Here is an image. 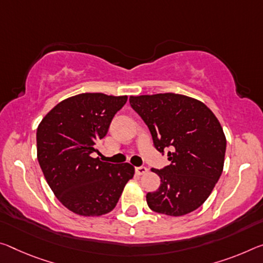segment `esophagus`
Instances as JSON below:
<instances>
[{
	"instance_id": "obj_1",
	"label": "esophagus",
	"mask_w": 263,
	"mask_h": 263,
	"mask_svg": "<svg viewBox=\"0 0 263 263\" xmlns=\"http://www.w3.org/2000/svg\"><path fill=\"white\" fill-rule=\"evenodd\" d=\"M147 168L145 167V166H139V167H136V173L138 174V176H143V174L147 173Z\"/></svg>"
}]
</instances>
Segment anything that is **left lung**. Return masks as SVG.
Instances as JSON below:
<instances>
[{
  "mask_svg": "<svg viewBox=\"0 0 263 263\" xmlns=\"http://www.w3.org/2000/svg\"><path fill=\"white\" fill-rule=\"evenodd\" d=\"M132 109L151 132L154 147L167 151L171 164L151 171L160 186L146 195L157 213L181 216L202 205L223 170L226 137L202 102L178 93L131 96Z\"/></svg>",
  "mask_w": 263,
  "mask_h": 263,
  "instance_id": "obj_1",
  "label": "left lung"
}]
</instances>
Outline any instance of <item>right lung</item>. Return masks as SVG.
I'll use <instances>...</instances> for the list:
<instances>
[{
	"label": "right lung",
	"mask_w": 263,
	"mask_h": 263,
	"mask_svg": "<svg viewBox=\"0 0 263 263\" xmlns=\"http://www.w3.org/2000/svg\"><path fill=\"white\" fill-rule=\"evenodd\" d=\"M127 96L81 93L58 103L37 127V159L50 189L69 211L83 216L111 212L133 178L128 162L93 158Z\"/></svg>",
	"instance_id": "add662e5"
}]
</instances>
